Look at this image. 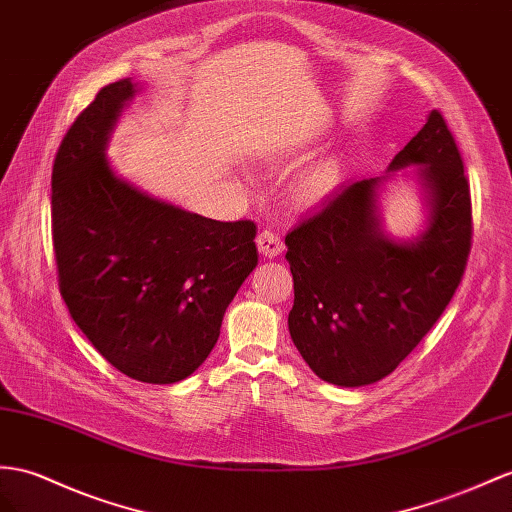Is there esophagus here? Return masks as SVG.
Masks as SVG:
<instances>
[{
	"label": "esophagus",
	"mask_w": 512,
	"mask_h": 512,
	"mask_svg": "<svg viewBox=\"0 0 512 512\" xmlns=\"http://www.w3.org/2000/svg\"><path fill=\"white\" fill-rule=\"evenodd\" d=\"M257 248H259L261 255L272 259V257H277V255L283 253L285 244H283V238L279 233L264 229V231H259V235H257Z\"/></svg>",
	"instance_id": "esophagus-1"
}]
</instances>
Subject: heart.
Segmentation results:
<instances>
[{"instance_id":"b5f03b06","label":"heart","mask_w":512,"mask_h":512,"mask_svg":"<svg viewBox=\"0 0 512 512\" xmlns=\"http://www.w3.org/2000/svg\"><path fill=\"white\" fill-rule=\"evenodd\" d=\"M335 181H337V164L324 162L313 170H309V173L303 177V181H300L298 186V196L303 201H316L335 186Z\"/></svg>"}]
</instances>
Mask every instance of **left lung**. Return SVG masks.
I'll list each match as a JSON object with an SVG mask.
<instances>
[{"label":"left lung","mask_w":512,"mask_h":512,"mask_svg":"<svg viewBox=\"0 0 512 512\" xmlns=\"http://www.w3.org/2000/svg\"><path fill=\"white\" fill-rule=\"evenodd\" d=\"M415 166L428 227L393 240L376 190L387 177L348 181L285 235L294 277L290 335L322 381H381L422 342L463 279L471 248V194L452 131L432 110L389 170Z\"/></svg>","instance_id":"1"}]
</instances>
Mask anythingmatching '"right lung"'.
<instances>
[{"label": "right lung", "mask_w": 512, "mask_h": 512, "mask_svg": "<svg viewBox=\"0 0 512 512\" xmlns=\"http://www.w3.org/2000/svg\"><path fill=\"white\" fill-rule=\"evenodd\" d=\"M134 95L131 80L103 86L62 138L51 233L60 294L88 342L134 381L170 385L216 346L257 266V227L186 212L114 175L106 144Z\"/></svg>", "instance_id": "add662e5"}]
</instances>
